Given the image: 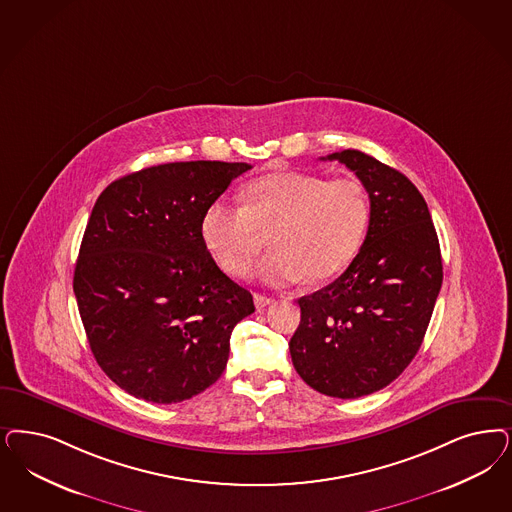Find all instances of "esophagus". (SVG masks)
Here are the masks:
<instances>
[{"label": "esophagus", "instance_id": "1", "mask_svg": "<svg viewBox=\"0 0 512 512\" xmlns=\"http://www.w3.org/2000/svg\"><path fill=\"white\" fill-rule=\"evenodd\" d=\"M255 306L261 310V308H266L268 304H272L274 302V299L272 297H266V295H261V293H255Z\"/></svg>", "mask_w": 512, "mask_h": 512}]
</instances>
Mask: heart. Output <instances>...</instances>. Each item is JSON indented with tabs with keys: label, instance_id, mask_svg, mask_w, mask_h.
<instances>
[{
	"label": "heart",
	"instance_id": "heart-1",
	"mask_svg": "<svg viewBox=\"0 0 512 512\" xmlns=\"http://www.w3.org/2000/svg\"><path fill=\"white\" fill-rule=\"evenodd\" d=\"M244 206L213 202L202 215V240L215 263L242 278L265 249L263 282L283 287L306 276L335 278L352 263L371 223V198L355 177L327 181L304 172H274L247 183Z\"/></svg>",
	"mask_w": 512,
	"mask_h": 512
}]
</instances>
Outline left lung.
Listing matches in <instances>:
<instances>
[{
    "mask_svg": "<svg viewBox=\"0 0 512 512\" xmlns=\"http://www.w3.org/2000/svg\"><path fill=\"white\" fill-rule=\"evenodd\" d=\"M323 160H338L359 177L371 198V223L346 272L299 299L289 352L310 388L357 399L386 388L420 350L441 291V247L408 177L355 149Z\"/></svg>",
    "mask_w": 512,
    "mask_h": 512,
    "instance_id": "obj_1",
    "label": "left lung"
}]
</instances>
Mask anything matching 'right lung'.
I'll use <instances>...</instances> for the list:
<instances>
[{"mask_svg": "<svg viewBox=\"0 0 512 512\" xmlns=\"http://www.w3.org/2000/svg\"><path fill=\"white\" fill-rule=\"evenodd\" d=\"M246 162L191 160L128 174L98 196L73 274L90 350L126 393L191 399L223 374L253 297L215 265L202 215Z\"/></svg>", "mask_w": 512, "mask_h": 512, "instance_id": "add662e5", "label": "right lung"}]
</instances>
